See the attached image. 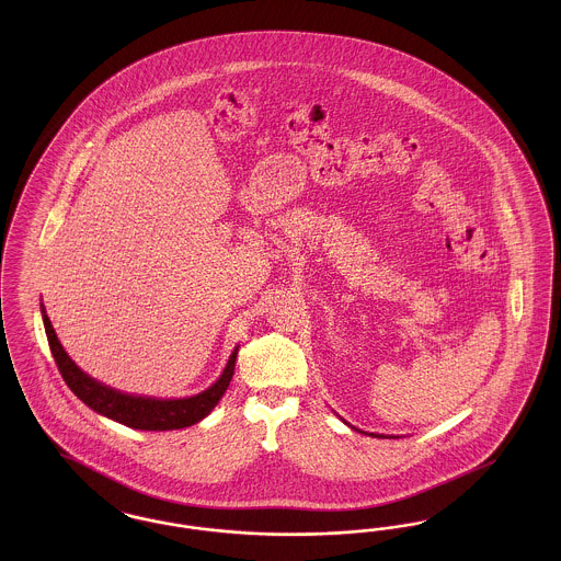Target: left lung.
Instances as JSON below:
<instances>
[{
    "label": "left lung",
    "mask_w": 561,
    "mask_h": 561,
    "mask_svg": "<svg viewBox=\"0 0 561 561\" xmlns=\"http://www.w3.org/2000/svg\"><path fill=\"white\" fill-rule=\"evenodd\" d=\"M373 437H380V435H373Z\"/></svg>",
    "instance_id": "1"
}]
</instances>
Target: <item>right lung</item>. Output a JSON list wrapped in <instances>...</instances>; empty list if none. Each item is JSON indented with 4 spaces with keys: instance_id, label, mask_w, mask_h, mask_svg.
<instances>
[{
    "instance_id": "add662e5",
    "label": "right lung",
    "mask_w": 561,
    "mask_h": 561,
    "mask_svg": "<svg viewBox=\"0 0 561 561\" xmlns=\"http://www.w3.org/2000/svg\"><path fill=\"white\" fill-rule=\"evenodd\" d=\"M42 318H44V328H46V336H48V345L53 351L54 362L62 374L67 387L88 408H92L94 412L107 416L115 423H122L126 427L140 428V431H172V428L191 427L213 412L214 405L225 396V391L233 378L238 347L231 353L225 370L213 387H208L206 391H202L193 398L156 400V398L128 396V393L115 391L107 385L94 380L92 376L83 373L80 366H76V362L67 355V351L56 339V332L46 316L44 305H42Z\"/></svg>"
}]
</instances>
